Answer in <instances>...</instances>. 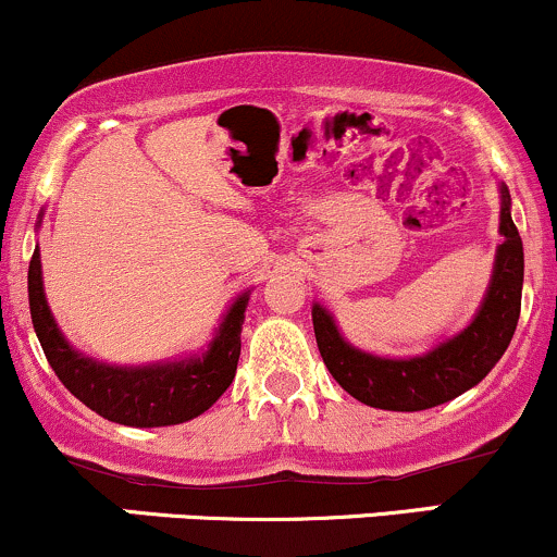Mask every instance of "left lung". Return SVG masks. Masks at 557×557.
I'll return each instance as SVG.
<instances>
[{
	"label": "left lung",
	"mask_w": 557,
	"mask_h": 557,
	"mask_svg": "<svg viewBox=\"0 0 557 557\" xmlns=\"http://www.w3.org/2000/svg\"><path fill=\"white\" fill-rule=\"evenodd\" d=\"M500 235L492 280L476 317L450 341L413 359H382L354 348L324 306L314 304V335L330 374L345 393L385 411H424L471 389L492 372L521 314L523 243L510 220V194L500 185Z\"/></svg>",
	"instance_id": "8db88e82"
}]
</instances>
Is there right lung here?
<instances>
[{
  "instance_id": "obj_1",
  "label": "right lung",
  "mask_w": 557,
  "mask_h": 557,
  "mask_svg": "<svg viewBox=\"0 0 557 557\" xmlns=\"http://www.w3.org/2000/svg\"><path fill=\"white\" fill-rule=\"evenodd\" d=\"M28 304L49 367L81 403L125 426H170L201 417L233 382L240 359V330L248 290L230 306L209 350L151 367H110L78 354L57 327L41 283L38 246L28 267Z\"/></svg>"
}]
</instances>
